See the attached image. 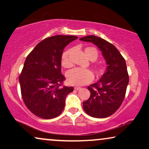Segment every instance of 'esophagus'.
Returning a JSON list of instances; mask_svg holds the SVG:
<instances>
[{
	"label": "esophagus",
	"mask_w": 149,
	"mask_h": 149,
	"mask_svg": "<svg viewBox=\"0 0 149 149\" xmlns=\"http://www.w3.org/2000/svg\"><path fill=\"white\" fill-rule=\"evenodd\" d=\"M80 89H81V88H80V87H74V89H76V90H80Z\"/></svg>",
	"instance_id": "obj_1"
}]
</instances>
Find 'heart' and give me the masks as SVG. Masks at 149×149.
I'll list each match as a JSON object with an SVG mask.
<instances>
[{
	"instance_id": "b5f03b06",
	"label": "heart",
	"mask_w": 149,
	"mask_h": 149,
	"mask_svg": "<svg viewBox=\"0 0 149 149\" xmlns=\"http://www.w3.org/2000/svg\"><path fill=\"white\" fill-rule=\"evenodd\" d=\"M71 51L67 50L64 51L61 57V63L65 68H70L72 67L73 64L70 59ZM85 53L90 60L95 61L97 60L98 57V51L94 47H87L85 49ZM105 69L103 66L97 65L95 67V73L97 76H101L105 72ZM67 80L69 84L72 85L81 86L86 85L92 81L93 79V74L90 70L81 68H75L69 71L67 74Z\"/></svg>"
}]
</instances>
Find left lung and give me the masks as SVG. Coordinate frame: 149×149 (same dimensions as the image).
<instances>
[{"label":"left lung","instance_id":"8db88e82","mask_svg":"<svg viewBox=\"0 0 149 149\" xmlns=\"http://www.w3.org/2000/svg\"><path fill=\"white\" fill-rule=\"evenodd\" d=\"M80 40L97 46L107 65L101 79L87 87L90 97L83 102L82 107L92 117H107L119 109L125 98L129 82L126 61L113 44L101 37L89 35Z\"/></svg>","mask_w":149,"mask_h":149}]
</instances>
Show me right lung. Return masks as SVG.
<instances>
[{"instance_id":"add662e5","label":"right lung","mask_w":149,"mask_h":149,"mask_svg":"<svg viewBox=\"0 0 149 149\" xmlns=\"http://www.w3.org/2000/svg\"><path fill=\"white\" fill-rule=\"evenodd\" d=\"M76 36L55 35L39 42L26 59L19 76L22 98L28 110L45 119L57 117L65 105L72 87L62 85L61 73L64 48Z\"/></svg>"}]
</instances>
